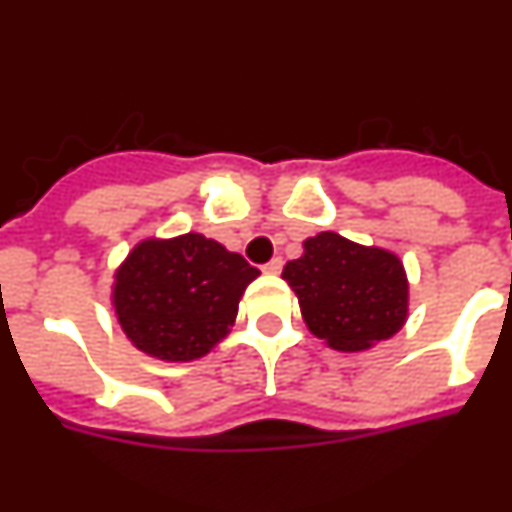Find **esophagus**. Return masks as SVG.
<instances>
[{
  "label": "esophagus",
  "mask_w": 512,
  "mask_h": 512,
  "mask_svg": "<svg viewBox=\"0 0 512 512\" xmlns=\"http://www.w3.org/2000/svg\"><path fill=\"white\" fill-rule=\"evenodd\" d=\"M282 266H284V261L279 259H271L269 264H264V274H279V271H282Z\"/></svg>",
  "instance_id": "esophagus-1"
}]
</instances>
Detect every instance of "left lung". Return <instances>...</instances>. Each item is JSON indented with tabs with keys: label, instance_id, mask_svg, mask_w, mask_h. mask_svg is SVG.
I'll return each mask as SVG.
<instances>
[{
	"label": "left lung",
	"instance_id": "1",
	"mask_svg": "<svg viewBox=\"0 0 512 512\" xmlns=\"http://www.w3.org/2000/svg\"><path fill=\"white\" fill-rule=\"evenodd\" d=\"M282 279L300 300L312 336L336 351H366L408 320V277L395 253L359 246L338 233L307 238Z\"/></svg>",
	"mask_w": 512,
	"mask_h": 512
}]
</instances>
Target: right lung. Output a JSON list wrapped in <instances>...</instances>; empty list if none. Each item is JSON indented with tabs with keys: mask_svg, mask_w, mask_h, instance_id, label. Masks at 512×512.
<instances>
[{
	"mask_svg": "<svg viewBox=\"0 0 512 512\" xmlns=\"http://www.w3.org/2000/svg\"><path fill=\"white\" fill-rule=\"evenodd\" d=\"M259 277L212 238L140 241L115 271L112 307L125 336L161 361H194L228 336L238 302Z\"/></svg>",
	"mask_w": 512,
	"mask_h": 512,
	"instance_id": "add662e5",
	"label": "right lung"
}]
</instances>
